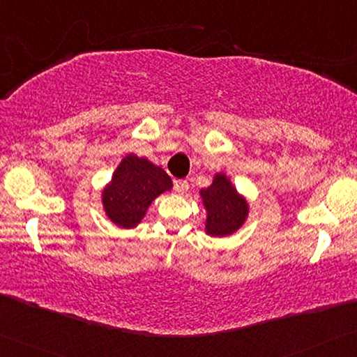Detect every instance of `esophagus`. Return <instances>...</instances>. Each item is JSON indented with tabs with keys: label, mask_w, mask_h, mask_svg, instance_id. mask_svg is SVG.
Listing matches in <instances>:
<instances>
[{
	"label": "esophagus",
	"mask_w": 357,
	"mask_h": 357,
	"mask_svg": "<svg viewBox=\"0 0 357 357\" xmlns=\"http://www.w3.org/2000/svg\"><path fill=\"white\" fill-rule=\"evenodd\" d=\"M174 188H175V193H177V195H185L186 191H188L190 185H188V182H186V180H177V182L174 183Z\"/></svg>",
	"instance_id": "1"
}]
</instances>
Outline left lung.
I'll return each mask as SVG.
<instances>
[{
	"label": "left lung",
	"instance_id": "obj_1",
	"mask_svg": "<svg viewBox=\"0 0 357 357\" xmlns=\"http://www.w3.org/2000/svg\"><path fill=\"white\" fill-rule=\"evenodd\" d=\"M206 209L204 231L212 238L231 236L249 217V202L225 172L213 175L212 183L199 191Z\"/></svg>",
	"mask_w": 357,
	"mask_h": 357
}]
</instances>
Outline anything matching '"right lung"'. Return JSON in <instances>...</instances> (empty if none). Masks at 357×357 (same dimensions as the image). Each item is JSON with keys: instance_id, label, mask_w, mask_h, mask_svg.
<instances>
[{"instance_id": "1", "label": "right lung", "mask_w": 357, "mask_h": 357, "mask_svg": "<svg viewBox=\"0 0 357 357\" xmlns=\"http://www.w3.org/2000/svg\"><path fill=\"white\" fill-rule=\"evenodd\" d=\"M172 190V180L161 166L126 155L102 190V206L108 220L119 228H135L146 215L151 202Z\"/></svg>"}]
</instances>
